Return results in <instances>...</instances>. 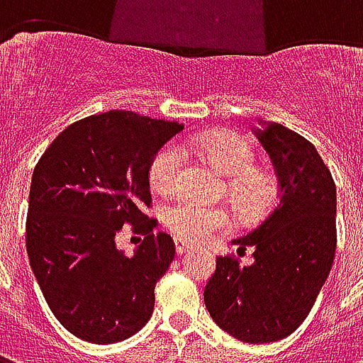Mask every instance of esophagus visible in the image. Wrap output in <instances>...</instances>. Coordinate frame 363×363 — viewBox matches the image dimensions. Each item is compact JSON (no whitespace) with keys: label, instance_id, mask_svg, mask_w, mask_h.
<instances>
[{"label":"esophagus","instance_id":"obj_1","mask_svg":"<svg viewBox=\"0 0 363 363\" xmlns=\"http://www.w3.org/2000/svg\"><path fill=\"white\" fill-rule=\"evenodd\" d=\"M174 249H177V255H184V252L192 249V245L182 241V239H174Z\"/></svg>","mask_w":363,"mask_h":363}]
</instances>
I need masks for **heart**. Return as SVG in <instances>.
I'll list each match as a JSON object with an SVG mask.
<instances>
[{"instance_id":"obj_1","label":"heart","mask_w":363,"mask_h":363,"mask_svg":"<svg viewBox=\"0 0 363 363\" xmlns=\"http://www.w3.org/2000/svg\"><path fill=\"white\" fill-rule=\"evenodd\" d=\"M192 150H198L208 161L228 174V194L239 212L247 218H257L272 208L278 184L272 174L255 167L257 155L252 145L235 132L192 134L186 140ZM184 169V150L181 143L171 142L157 151L150 165L151 189L169 196L179 189ZM165 225L177 239L200 243L216 231L231 228V216L221 206H202L179 200L163 212Z\"/></svg>"}]
</instances>
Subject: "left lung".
I'll use <instances>...</instances> for the list:
<instances>
[{
	"instance_id": "1",
	"label": "left lung",
	"mask_w": 363,
	"mask_h": 363,
	"mask_svg": "<svg viewBox=\"0 0 363 363\" xmlns=\"http://www.w3.org/2000/svg\"><path fill=\"white\" fill-rule=\"evenodd\" d=\"M272 159L280 200L251 233L233 243L252 247L255 262L216 260L204 289L216 325L243 342H276L311 311L335 262L336 186L309 140L278 122L255 128Z\"/></svg>"
}]
</instances>
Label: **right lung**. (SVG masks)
Here are the masks:
<instances>
[{"label":"right lung","mask_w":363,"mask_h":363,"mask_svg":"<svg viewBox=\"0 0 363 363\" xmlns=\"http://www.w3.org/2000/svg\"><path fill=\"white\" fill-rule=\"evenodd\" d=\"M179 122L108 111L77 120L38 159L30 181L27 252L54 317L72 335L114 344L150 320L155 284L174 259L169 233L142 212L150 165ZM124 225L145 235L132 257L116 249Z\"/></svg>","instance_id":"add662e5"}]
</instances>
